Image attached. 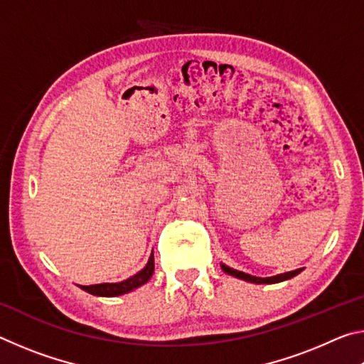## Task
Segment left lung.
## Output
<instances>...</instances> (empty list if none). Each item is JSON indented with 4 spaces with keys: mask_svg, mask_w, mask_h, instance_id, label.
Returning <instances> with one entry per match:
<instances>
[{
    "mask_svg": "<svg viewBox=\"0 0 364 364\" xmlns=\"http://www.w3.org/2000/svg\"><path fill=\"white\" fill-rule=\"evenodd\" d=\"M221 269L225 271V273L234 276V278H239V279H244L247 282H255V284H274V282H281V281H286V279H291L294 278L295 274H299L300 269H294V271H287V273H282V274H276V276H269V278H257V276H252L244 273V271H237L234 268L226 267V264L221 263Z\"/></svg>",
    "mask_w": 364,
    "mask_h": 364,
    "instance_id": "obj_1",
    "label": "left lung"
}]
</instances>
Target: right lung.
I'll return each instance as SVG.
<instances>
[{
    "label": "right lung",
    "instance_id": "obj_1",
    "mask_svg": "<svg viewBox=\"0 0 364 364\" xmlns=\"http://www.w3.org/2000/svg\"><path fill=\"white\" fill-rule=\"evenodd\" d=\"M154 274V254H151L146 267L132 278H128L122 282H104V284H93V286H80L85 292L97 295V297H117L132 292L133 289L146 284Z\"/></svg>",
    "mask_w": 364,
    "mask_h": 364
}]
</instances>
